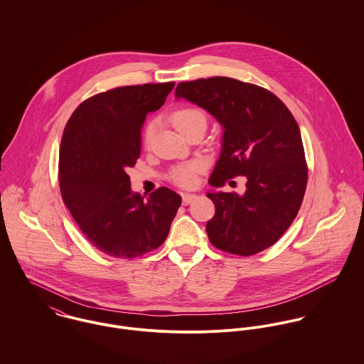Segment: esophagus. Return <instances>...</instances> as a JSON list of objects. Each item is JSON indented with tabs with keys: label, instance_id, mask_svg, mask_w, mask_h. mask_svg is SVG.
<instances>
[{
	"label": "esophagus",
	"instance_id": "esophagus-1",
	"mask_svg": "<svg viewBox=\"0 0 364 364\" xmlns=\"http://www.w3.org/2000/svg\"><path fill=\"white\" fill-rule=\"evenodd\" d=\"M198 199V195H195V193H183L182 195V202H183V205H189V203H192L193 200H196Z\"/></svg>",
	"mask_w": 364,
	"mask_h": 364
}]
</instances>
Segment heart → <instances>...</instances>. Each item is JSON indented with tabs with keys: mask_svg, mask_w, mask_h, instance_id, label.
I'll use <instances>...</instances> for the list:
<instances>
[{
	"mask_svg": "<svg viewBox=\"0 0 364 364\" xmlns=\"http://www.w3.org/2000/svg\"><path fill=\"white\" fill-rule=\"evenodd\" d=\"M172 124L178 132L182 134L186 133L189 129H192L196 124H206V114L199 107L193 106H181L176 107L171 116H169ZM154 134V124H149L144 130V143L149 146L153 140ZM202 171V164L199 162H189L185 165H181L175 168L171 173V179L183 188H192L198 182V175Z\"/></svg>",
	"mask_w": 364,
	"mask_h": 364,
	"instance_id": "b5f03b06",
	"label": "heart"
}]
</instances>
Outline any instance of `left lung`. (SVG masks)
I'll return each mask as SVG.
<instances>
[{
    "label": "left lung",
    "mask_w": 364,
    "mask_h": 364,
    "mask_svg": "<svg viewBox=\"0 0 364 364\" xmlns=\"http://www.w3.org/2000/svg\"><path fill=\"white\" fill-rule=\"evenodd\" d=\"M175 97L208 110L224 130L208 183L221 188L230 178H247L244 195L208 192L215 206L206 224L210 242L241 257L272 247L291 225L307 188L296 119L270 91L228 77L181 82Z\"/></svg>",
    "instance_id": "obj_1"
}]
</instances>
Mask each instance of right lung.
<instances>
[{"label":"right lung","mask_w":364,"mask_h":364,"mask_svg":"<svg viewBox=\"0 0 364 364\" xmlns=\"http://www.w3.org/2000/svg\"><path fill=\"white\" fill-rule=\"evenodd\" d=\"M175 82L119 87L94 95L68 119L58 162L64 205L87 240L113 258H137L161 247L181 196L158 188L147 199L130 188L127 169L141 151V127Z\"/></svg>","instance_id":"add662e5"}]
</instances>
